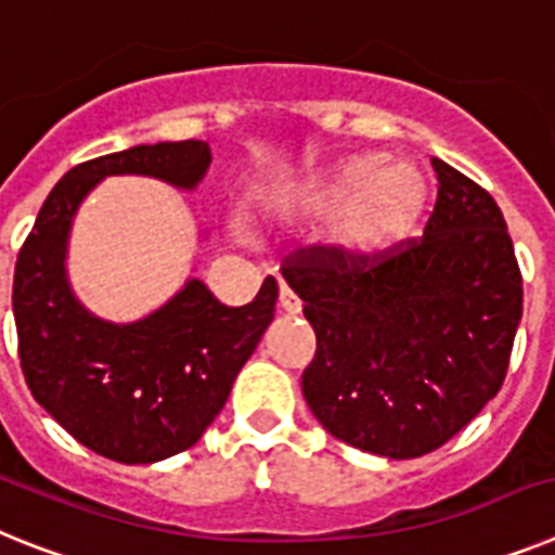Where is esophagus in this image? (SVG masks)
Returning <instances> with one entry per match:
<instances>
[{
    "mask_svg": "<svg viewBox=\"0 0 555 555\" xmlns=\"http://www.w3.org/2000/svg\"><path fill=\"white\" fill-rule=\"evenodd\" d=\"M279 307H282L287 315H299L301 313V301L296 299V293H293L287 285L279 287Z\"/></svg>",
    "mask_w": 555,
    "mask_h": 555,
    "instance_id": "1",
    "label": "esophagus"
}]
</instances>
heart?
<instances>
[{
	"instance_id": "1",
	"label": "heart",
	"mask_w": 555,
	"mask_h": 555,
	"mask_svg": "<svg viewBox=\"0 0 555 555\" xmlns=\"http://www.w3.org/2000/svg\"><path fill=\"white\" fill-rule=\"evenodd\" d=\"M307 208L330 211L327 236L349 262H375L417 231L428 206V180L414 163L358 155L307 185Z\"/></svg>"
}]
</instances>
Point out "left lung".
Wrapping results in <instances>:
<instances>
[{
    "label": "left lung",
    "mask_w": 555,
    "mask_h": 555,
    "mask_svg": "<svg viewBox=\"0 0 555 555\" xmlns=\"http://www.w3.org/2000/svg\"><path fill=\"white\" fill-rule=\"evenodd\" d=\"M431 166L440 189L421 240L375 262L313 245L282 268L315 330L307 406L335 440L378 457H423L468 426L500 392L522 319L500 206L449 163Z\"/></svg>",
    "instance_id": "left-lung-1"
}]
</instances>
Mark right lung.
<instances>
[{"instance_id":"right-lung-1","label":"right lung","mask_w":555,"mask_h":555,"mask_svg":"<svg viewBox=\"0 0 555 555\" xmlns=\"http://www.w3.org/2000/svg\"><path fill=\"white\" fill-rule=\"evenodd\" d=\"M208 163L206 141L132 146L78 163L50 191L18 250L13 319L27 386L78 443L115 463H157L197 443L273 321L279 285L268 276L250 305L228 307L189 279L146 319L104 321L69 287L73 217L104 177H157L191 191Z\"/></svg>"}]
</instances>
